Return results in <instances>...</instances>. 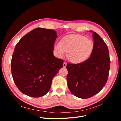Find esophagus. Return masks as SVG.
<instances>
[{
  "label": "esophagus",
  "instance_id": "34e87169",
  "mask_svg": "<svg viewBox=\"0 0 121 121\" xmlns=\"http://www.w3.org/2000/svg\"><path fill=\"white\" fill-rule=\"evenodd\" d=\"M67 64L66 63H65V62H64V63H63V67L65 68L67 66Z\"/></svg>",
  "mask_w": 121,
  "mask_h": 121
}]
</instances>
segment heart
Segmentation results:
<instances>
[{
    "label": "heart",
    "instance_id": "obj_1",
    "mask_svg": "<svg viewBox=\"0 0 121 121\" xmlns=\"http://www.w3.org/2000/svg\"><path fill=\"white\" fill-rule=\"evenodd\" d=\"M94 47L93 41L81 35H72L61 40L54 45L57 56L63 57L68 52V58L73 63H81L91 55Z\"/></svg>",
    "mask_w": 121,
    "mask_h": 121
}]
</instances>
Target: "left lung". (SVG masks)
Segmentation results:
<instances>
[{
    "label": "left lung",
    "mask_w": 121,
    "mask_h": 121,
    "mask_svg": "<svg viewBox=\"0 0 121 121\" xmlns=\"http://www.w3.org/2000/svg\"><path fill=\"white\" fill-rule=\"evenodd\" d=\"M92 36L94 47L89 58L79 64H68L66 67L69 91L83 99L91 97L102 90L107 82L110 67L107 44L96 32L92 33Z\"/></svg>",
    "instance_id": "1"
}]
</instances>
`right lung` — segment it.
<instances>
[{"label": "right lung", "instance_id": "right-lung-1", "mask_svg": "<svg viewBox=\"0 0 121 121\" xmlns=\"http://www.w3.org/2000/svg\"><path fill=\"white\" fill-rule=\"evenodd\" d=\"M56 32L37 28L18 42L12 56L11 67L13 81L21 92L33 97L48 92L52 80L64 60L53 56Z\"/></svg>", "mask_w": 121, "mask_h": 121}]
</instances>
